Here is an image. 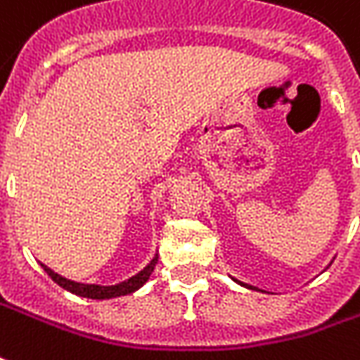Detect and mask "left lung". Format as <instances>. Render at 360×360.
Returning a JSON list of instances; mask_svg holds the SVG:
<instances>
[{"mask_svg": "<svg viewBox=\"0 0 360 360\" xmlns=\"http://www.w3.org/2000/svg\"><path fill=\"white\" fill-rule=\"evenodd\" d=\"M248 288H251V286H248Z\"/></svg>", "mask_w": 360, "mask_h": 360, "instance_id": "obj_1", "label": "left lung"}]
</instances>
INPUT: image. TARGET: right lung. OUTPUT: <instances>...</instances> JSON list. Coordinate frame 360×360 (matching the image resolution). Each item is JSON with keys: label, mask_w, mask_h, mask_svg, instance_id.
Wrapping results in <instances>:
<instances>
[{"label": "right lung", "mask_w": 360, "mask_h": 360, "mask_svg": "<svg viewBox=\"0 0 360 360\" xmlns=\"http://www.w3.org/2000/svg\"><path fill=\"white\" fill-rule=\"evenodd\" d=\"M155 263H158V257L152 259V263L140 271L138 275H134L132 278H128L124 283L120 285H112V286H101V285H84V283H75V281H70L66 276L58 275L54 273L52 269H49L46 265H42V269L49 273V276L56 283L58 286H62L64 290L72 294H77V296H84V298H93V300H109V298H119V296H127V294L136 292L140 286H144L148 283L150 275L154 273Z\"/></svg>", "instance_id": "add662e5"}]
</instances>
